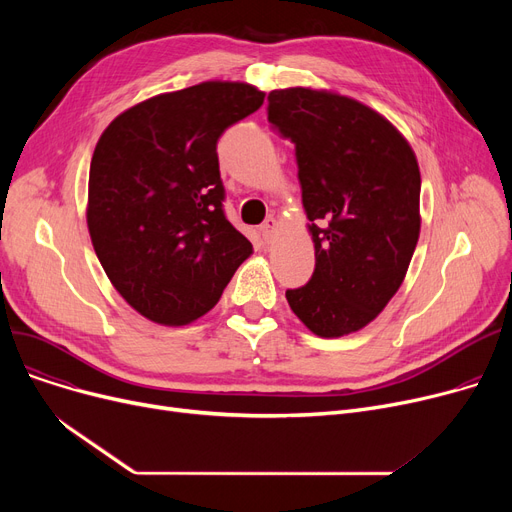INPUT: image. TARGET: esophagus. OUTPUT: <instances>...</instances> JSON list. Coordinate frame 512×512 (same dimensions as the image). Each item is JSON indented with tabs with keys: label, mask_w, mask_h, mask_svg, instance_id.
<instances>
[{
	"label": "esophagus",
	"mask_w": 512,
	"mask_h": 512,
	"mask_svg": "<svg viewBox=\"0 0 512 512\" xmlns=\"http://www.w3.org/2000/svg\"><path fill=\"white\" fill-rule=\"evenodd\" d=\"M276 220L274 218H267L263 224H261V228H259V232H261V238L265 240V242H272V238H274V234H276Z\"/></svg>",
	"instance_id": "1"
}]
</instances>
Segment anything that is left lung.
Instances as JSON below:
<instances>
[{
    "instance_id": "obj_1",
    "label": "left lung",
    "mask_w": 512,
    "mask_h": 512,
    "mask_svg": "<svg viewBox=\"0 0 512 512\" xmlns=\"http://www.w3.org/2000/svg\"><path fill=\"white\" fill-rule=\"evenodd\" d=\"M267 120L294 145L315 242L313 276L286 301L321 338L357 332L394 297L417 247L415 153L384 116L328 91H272Z\"/></svg>"
}]
</instances>
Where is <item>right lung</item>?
<instances>
[{
    "label": "right lung",
    "mask_w": 512,
    "mask_h": 512,
    "mask_svg": "<svg viewBox=\"0 0 512 512\" xmlns=\"http://www.w3.org/2000/svg\"><path fill=\"white\" fill-rule=\"evenodd\" d=\"M263 97L245 83L211 80L134 105L101 134L89 234L114 288L157 324L205 315L253 251L226 218L215 149Z\"/></svg>",
    "instance_id": "obj_1"
}]
</instances>
